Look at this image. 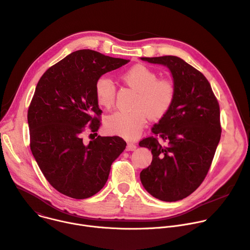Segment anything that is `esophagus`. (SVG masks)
I'll return each instance as SVG.
<instances>
[{"mask_svg":"<svg viewBox=\"0 0 250 250\" xmlns=\"http://www.w3.org/2000/svg\"><path fill=\"white\" fill-rule=\"evenodd\" d=\"M135 148H137V145L133 144V143H127L126 150H134Z\"/></svg>","mask_w":250,"mask_h":250,"instance_id":"34e87169","label":"esophagus"}]
</instances>
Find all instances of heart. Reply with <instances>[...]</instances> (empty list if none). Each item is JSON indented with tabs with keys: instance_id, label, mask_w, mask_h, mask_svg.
Listing matches in <instances>:
<instances>
[{
	"instance_id": "1",
	"label": "heart",
	"mask_w": 250,
	"mask_h": 250,
	"mask_svg": "<svg viewBox=\"0 0 250 250\" xmlns=\"http://www.w3.org/2000/svg\"><path fill=\"white\" fill-rule=\"evenodd\" d=\"M125 84L137 92L130 111H119L105 121V128L112 134L126 140H134L146 125V118L158 120L169 110L175 97V87L169 79L158 76L144 64H135L122 75ZM116 85L106 77H101L95 83L98 104L111 108L116 102Z\"/></svg>"
}]
</instances>
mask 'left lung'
Instances as JSON below:
<instances>
[{"instance_id":"obj_1","label":"left lung","mask_w":250,"mask_h":250,"mask_svg":"<svg viewBox=\"0 0 250 250\" xmlns=\"http://www.w3.org/2000/svg\"><path fill=\"white\" fill-rule=\"evenodd\" d=\"M142 60L167 65L175 87L172 105L152 127L153 135L140 142L152 153L150 166L141 172L142 184L155 198L184 199L202 184L211 166L221 135L219 104L207 78L180 58ZM158 137L168 145L162 146Z\"/></svg>"}]
</instances>
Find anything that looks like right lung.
I'll return each instance as SVG.
<instances>
[{
	"mask_svg": "<svg viewBox=\"0 0 250 250\" xmlns=\"http://www.w3.org/2000/svg\"><path fill=\"white\" fill-rule=\"evenodd\" d=\"M128 62L80 50L49 67L37 84L28 109L31 150L49 184L66 196L83 199L99 192L125 148L117 135H99L85 145L83 134L90 130L97 137L101 126L97 80Z\"/></svg>",
	"mask_w": 250,
	"mask_h": 250,
	"instance_id": "obj_1",
	"label": "right lung"
}]
</instances>
